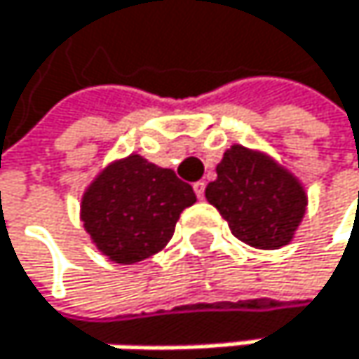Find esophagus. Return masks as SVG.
<instances>
[{
    "label": "esophagus",
    "instance_id": "1",
    "mask_svg": "<svg viewBox=\"0 0 359 359\" xmlns=\"http://www.w3.org/2000/svg\"><path fill=\"white\" fill-rule=\"evenodd\" d=\"M204 187H206V183L204 181H198V183H194V191H196V196L202 200L204 198Z\"/></svg>",
    "mask_w": 359,
    "mask_h": 359
}]
</instances>
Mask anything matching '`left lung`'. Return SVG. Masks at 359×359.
I'll list each match as a JSON object with an SVG mask.
<instances>
[{"instance_id": "1", "label": "left lung", "mask_w": 359, "mask_h": 359, "mask_svg": "<svg viewBox=\"0 0 359 359\" xmlns=\"http://www.w3.org/2000/svg\"><path fill=\"white\" fill-rule=\"evenodd\" d=\"M204 196L234 237L258 250H278L291 241L308 204L291 172L241 144L224 153L217 178L206 185Z\"/></svg>"}]
</instances>
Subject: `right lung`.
Masks as SVG:
<instances>
[{
    "instance_id": "right-lung-1",
    "label": "right lung",
    "mask_w": 359,
    "mask_h": 359,
    "mask_svg": "<svg viewBox=\"0 0 359 359\" xmlns=\"http://www.w3.org/2000/svg\"><path fill=\"white\" fill-rule=\"evenodd\" d=\"M196 202L191 185L174 170L140 155L107 165L81 198V222L109 260L133 265L172 239L183 209Z\"/></svg>"
}]
</instances>
